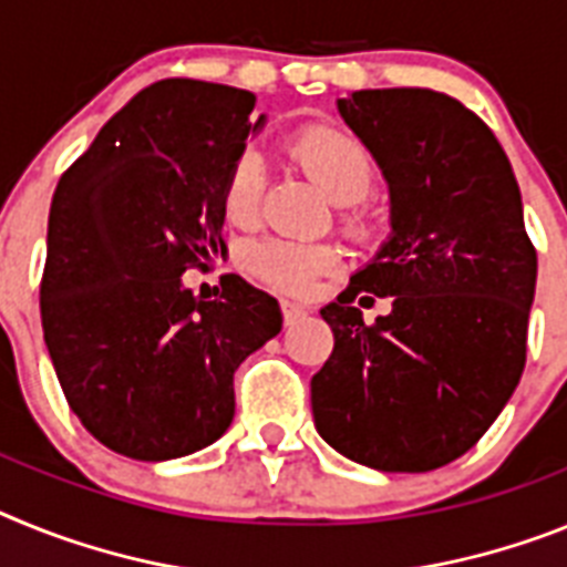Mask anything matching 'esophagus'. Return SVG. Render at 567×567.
Wrapping results in <instances>:
<instances>
[{
    "mask_svg": "<svg viewBox=\"0 0 567 567\" xmlns=\"http://www.w3.org/2000/svg\"><path fill=\"white\" fill-rule=\"evenodd\" d=\"M282 317H285V322L293 324V322H297V319L305 317V308L299 302H290V299H282Z\"/></svg>",
    "mask_w": 567,
    "mask_h": 567,
    "instance_id": "34e87169",
    "label": "esophagus"
}]
</instances>
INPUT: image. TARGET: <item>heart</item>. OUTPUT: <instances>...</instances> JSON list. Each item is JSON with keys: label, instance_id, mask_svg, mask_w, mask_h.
Segmentation results:
<instances>
[{"label": "heart", "instance_id": "obj_1", "mask_svg": "<svg viewBox=\"0 0 567 567\" xmlns=\"http://www.w3.org/2000/svg\"><path fill=\"white\" fill-rule=\"evenodd\" d=\"M288 151L328 199H333L337 205H348V210L342 214L344 230L362 243L377 239L382 230V219L371 208H362V202H359L365 199L377 179V167H373L365 145L339 127L313 125L299 131L288 142ZM262 182L265 165L256 154H243L230 165L223 188V205L230 223L248 225L254 219ZM337 259L339 256L331 245L293 243V239H265L245 250V268L265 285L285 290V293L311 290L319 274H328Z\"/></svg>", "mask_w": 567, "mask_h": 567}]
</instances>
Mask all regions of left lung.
<instances>
[{
    "label": "left lung",
    "instance_id": "obj_1",
    "mask_svg": "<svg viewBox=\"0 0 567 567\" xmlns=\"http://www.w3.org/2000/svg\"><path fill=\"white\" fill-rule=\"evenodd\" d=\"M339 116L391 194V236L322 319L333 353L311 379L317 431L385 474L460 460L519 385L536 288L522 196L491 127L427 87L353 91ZM393 296L365 326L350 302Z\"/></svg>",
    "mask_w": 567,
    "mask_h": 567
}]
</instances>
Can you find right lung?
<instances>
[{"label": "right lung", "instance_id": "right-lung-1", "mask_svg": "<svg viewBox=\"0 0 567 567\" xmlns=\"http://www.w3.org/2000/svg\"><path fill=\"white\" fill-rule=\"evenodd\" d=\"M256 96L162 79L107 120L56 185L39 288L42 331L79 422L142 462L179 460L234 422V371L282 331L243 277L214 302L182 274L223 248V188Z\"/></svg>", "mask_w": 567, "mask_h": 567}]
</instances>
